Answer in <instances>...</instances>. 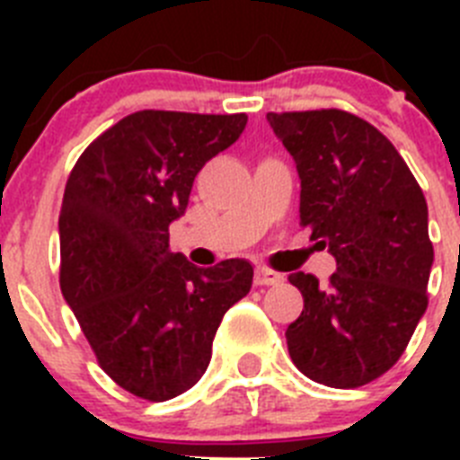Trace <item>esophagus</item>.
<instances>
[{
	"mask_svg": "<svg viewBox=\"0 0 460 460\" xmlns=\"http://www.w3.org/2000/svg\"><path fill=\"white\" fill-rule=\"evenodd\" d=\"M253 280L255 286H279L280 280H283V274H276V271L265 270V267H258Z\"/></svg>",
	"mask_w": 460,
	"mask_h": 460,
	"instance_id": "1",
	"label": "esophagus"
}]
</instances>
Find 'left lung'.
Wrapping results in <instances>:
<instances>
[{
	"mask_svg": "<svg viewBox=\"0 0 460 460\" xmlns=\"http://www.w3.org/2000/svg\"><path fill=\"white\" fill-rule=\"evenodd\" d=\"M302 180L299 221L336 258L327 283L288 276L304 311L288 350L311 380L368 385L398 361L429 306L433 243L420 184L376 126L345 110L267 112Z\"/></svg>",
	"mask_w": 460,
	"mask_h": 460,
	"instance_id": "1",
	"label": "left lung"
}]
</instances>
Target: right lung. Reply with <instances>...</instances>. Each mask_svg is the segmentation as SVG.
I'll use <instances>...</instances> for the list:
<instances>
[{
	"instance_id": "obj_1",
	"label": "right lung",
	"mask_w": 460,
	"mask_h": 460,
	"mask_svg": "<svg viewBox=\"0 0 460 460\" xmlns=\"http://www.w3.org/2000/svg\"><path fill=\"white\" fill-rule=\"evenodd\" d=\"M246 119L140 110L101 133L68 174L62 295L101 368L137 398L168 401L193 387L223 315L251 290L246 260L200 270L168 243L195 174Z\"/></svg>"
}]
</instances>
